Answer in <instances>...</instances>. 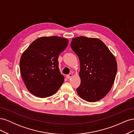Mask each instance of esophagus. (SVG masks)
<instances>
[{"label":"esophagus","mask_w":134,"mask_h":134,"mask_svg":"<svg viewBox=\"0 0 134 134\" xmlns=\"http://www.w3.org/2000/svg\"><path fill=\"white\" fill-rule=\"evenodd\" d=\"M72 76V74H71V73H70V74H68V75H67L66 76V78H67L68 79H70V78H71Z\"/></svg>","instance_id":"esophagus-1"}]
</instances>
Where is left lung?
Returning <instances> with one entry per match:
<instances>
[{"mask_svg": "<svg viewBox=\"0 0 134 134\" xmlns=\"http://www.w3.org/2000/svg\"><path fill=\"white\" fill-rule=\"evenodd\" d=\"M70 46L80 62V97L90 102L102 99L110 91L117 70L115 56L100 40L84 36L72 39Z\"/></svg>", "mask_w": 134, "mask_h": 134, "instance_id": "1", "label": "left lung"}]
</instances>
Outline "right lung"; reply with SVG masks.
I'll use <instances>...</instances> for the list:
<instances>
[{
  "label": "right lung",
  "mask_w": 134,
  "mask_h": 134,
  "mask_svg": "<svg viewBox=\"0 0 134 134\" xmlns=\"http://www.w3.org/2000/svg\"><path fill=\"white\" fill-rule=\"evenodd\" d=\"M68 42L65 38L43 36L35 40L23 52L20 72L26 88L32 94L46 98L58 91L64 77L60 72L58 59Z\"/></svg>",
  "instance_id": "1"
}]
</instances>
